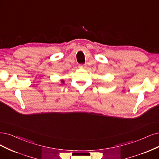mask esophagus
<instances>
[{"label":"esophagus","mask_w":159,"mask_h":159,"mask_svg":"<svg viewBox=\"0 0 159 159\" xmlns=\"http://www.w3.org/2000/svg\"><path fill=\"white\" fill-rule=\"evenodd\" d=\"M86 67V64H79V67L80 69H85Z\"/></svg>","instance_id":"34e87169"}]
</instances>
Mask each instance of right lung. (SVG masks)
Here are the masks:
<instances>
[{
    "mask_svg": "<svg viewBox=\"0 0 159 159\" xmlns=\"http://www.w3.org/2000/svg\"><path fill=\"white\" fill-rule=\"evenodd\" d=\"M61 82H62V83H64V81H63V80H61Z\"/></svg>",
    "mask_w": 159,
    "mask_h": 159,
    "instance_id": "1",
    "label": "right lung"
}]
</instances>
